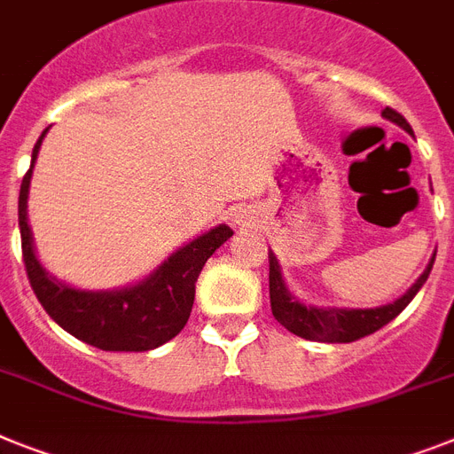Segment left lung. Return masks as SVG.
<instances>
[{"instance_id": "8db88e82", "label": "left lung", "mask_w": 454, "mask_h": 454, "mask_svg": "<svg viewBox=\"0 0 454 454\" xmlns=\"http://www.w3.org/2000/svg\"><path fill=\"white\" fill-rule=\"evenodd\" d=\"M383 118L395 122L408 134H413L411 125L406 122L402 114H396L395 108H385ZM434 257L427 264L420 278L415 280L413 286L403 292L402 297L395 299L392 303L376 306V309H343V306H313V303H303L301 299L294 297L283 278V269H280L278 257L269 250V297H271V313L273 317L287 329L292 334L301 336L306 340H320V343H353V340L369 336L385 327L387 322L395 320L413 297L420 292L429 278V271L434 267Z\"/></svg>"}]
</instances>
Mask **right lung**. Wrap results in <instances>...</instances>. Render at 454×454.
Listing matches in <instances>:
<instances>
[{
	"mask_svg": "<svg viewBox=\"0 0 454 454\" xmlns=\"http://www.w3.org/2000/svg\"><path fill=\"white\" fill-rule=\"evenodd\" d=\"M48 129H43L32 151V164L20 183L18 224H20L22 260L27 278L41 306L59 327L88 346L114 353H144L174 339L192 313L194 283L206 260L234 231L218 224L190 243H183L145 278L115 290H81L67 286L46 271L36 257L32 227L27 223L29 181Z\"/></svg>",
	"mask_w": 454,
	"mask_h": 454,
	"instance_id": "obj_1",
	"label": "right lung"
}]
</instances>
